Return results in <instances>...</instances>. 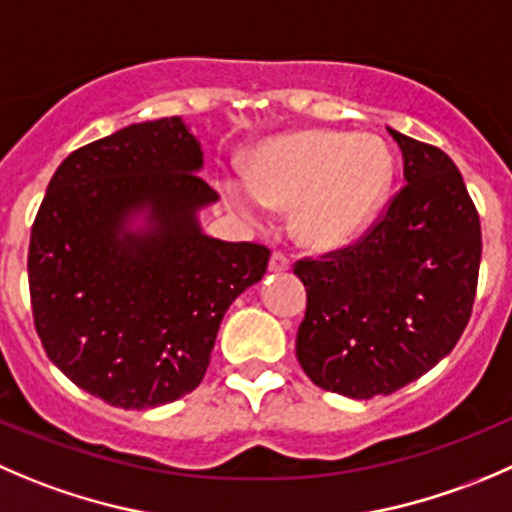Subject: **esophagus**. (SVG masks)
Segmentation results:
<instances>
[{
    "label": "esophagus",
    "mask_w": 512,
    "mask_h": 512,
    "mask_svg": "<svg viewBox=\"0 0 512 512\" xmlns=\"http://www.w3.org/2000/svg\"><path fill=\"white\" fill-rule=\"evenodd\" d=\"M270 270L272 272H287L290 270V257H287L282 250H275L270 257Z\"/></svg>",
    "instance_id": "34e87169"
}]
</instances>
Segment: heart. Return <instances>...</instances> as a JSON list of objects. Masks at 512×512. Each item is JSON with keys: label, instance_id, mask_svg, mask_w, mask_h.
<instances>
[{"label": "heart", "instance_id": "heart-1", "mask_svg": "<svg viewBox=\"0 0 512 512\" xmlns=\"http://www.w3.org/2000/svg\"><path fill=\"white\" fill-rule=\"evenodd\" d=\"M252 185L225 180L232 210L250 225H265L270 207H295L302 245L340 247L357 240L388 200L395 160L377 137L340 130H302L257 147Z\"/></svg>", "mask_w": 512, "mask_h": 512}]
</instances>
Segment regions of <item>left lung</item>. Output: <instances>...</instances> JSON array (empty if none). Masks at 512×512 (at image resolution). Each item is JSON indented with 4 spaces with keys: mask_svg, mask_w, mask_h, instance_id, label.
I'll use <instances>...</instances> for the list:
<instances>
[{
    "mask_svg": "<svg viewBox=\"0 0 512 512\" xmlns=\"http://www.w3.org/2000/svg\"><path fill=\"white\" fill-rule=\"evenodd\" d=\"M388 132L408 185L355 242L292 267L307 290L297 360L317 388L355 400L405 388L458 345L483 252L455 162Z\"/></svg>",
    "mask_w": 512,
    "mask_h": 512,
    "instance_id": "8db88e82",
    "label": "left lung"
}]
</instances>
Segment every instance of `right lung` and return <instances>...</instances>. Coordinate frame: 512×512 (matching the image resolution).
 <instances>
[{"mask_svg": "<svg viewBox=\"0 0 512 512\" xmlns=\"http://www.w3.org/2000/svg\"><path fill=\"white\" fill-rule=\"evenodd\" d=\"M180 117L130 124L74 150L29 237V297L49 360L94 398L157 408L205 377L227 307L262 280L270 250L202 235L217 192ZM148 210L151 230L127 233Z\"/></svg>", "mask_w": 512, "mask_h": 512, "instance_id": "1", "label": "right lung"}]
</instances>
